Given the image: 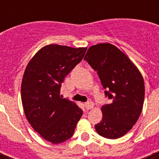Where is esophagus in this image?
<instances>
[{"label":"esophagus","mask_w":159,"mask_h":159,"mask_svg":"<svg viewBox=\"0 0 159 159\" xmlns=\"http://www.w3.org/2000/svg\"><path fill=\"white\" fill-rule=\"evenodd\" d=\"M85 107H86L87 110H91V109H92L93 107H94V103L91 102H87V103L85 104Z\"/></svg>","instance_id":"esophagus-1"}]
</instances>
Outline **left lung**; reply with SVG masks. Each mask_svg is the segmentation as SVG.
Instances as JSON below:
<instances>
[{"mask_svg": "<svg viewBox=\"0 0 159 159\" xmlns=\"http://www.w3.org/2000/svg\"><path fill=\"white\" fill-rule=\"evenodd\" d=\"M84 59L97 71L110 104L102 107L103 117L95 125L102 137L116 139L130 130L142 112L144 82L133 62L117 47L109 43L91 46Z\"/></svg>", "mask_w": 159, "mask_h": 159, "instance_id": "1", "label": "left lung"}]
</instances>
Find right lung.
Here are the masks:
<instances>
[{"mask_svg":"<svg viewBox=\"0 0 159 159\" xmlns=\"http://www.w3.org/2000/svg\"><path fill=\"white\" fill-rule=\"evenodd\" d=\"M87 48L48 44L34 55L24 72L21 101L29 123L45 140L60 143L74 133L82 111L62 98L65 77L83 58Z\"/></svg>","mask_w":159,"mask_h":159,"instance_id":"1","label":"right lung"}]
</instances>
